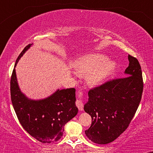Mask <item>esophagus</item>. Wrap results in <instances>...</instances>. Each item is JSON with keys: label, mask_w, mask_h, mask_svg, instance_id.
<instances>
[{"label": "esophagus", "mask_w": 153, "mask_h": 153, "mask_svg": "<svg viewBox=\"0 0 153 153\" xmlns=\"http://www.w3.org/2000/svg\"><path fill=\"white\" fill-rule=\"evenodd\" d=\"M82 96H83V92L82 91H79L78 94V99L76 101V105L78 107V109L80 111H82L84 109V103L83 100H82Z\"/></svg>", "instance_id": "esophagus-1"}]
</instances>
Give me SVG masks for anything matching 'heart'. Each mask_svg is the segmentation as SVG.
Here are the masks:
<instances>
[{
	"label": "heart",
	"mask_w": 153,
	"mask_h": 153,
	"mask_svg": "<svg viewBox=\"0 0 153 153\" xmlns=\"http://www.w3.org/2000/svg\"><path fill=\"white\" fill-rule=\"evenodd\" d=\"M107 60L105 55L91 53L79 58L74 63L73 67L79 74L88 73V83L97 85L108 77L115 69V63Z\"/></svg>",
	"instance_id": "b5f03b06"
}]
</instances>
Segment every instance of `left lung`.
<instances>
[{"label":"left lung","instance_id":"8db88e82","mask_svg":"<svg viewBox=\"0 0 153 153\" xmlns=\"http://www.w3.org/2000/svg\"><path fill=\"white\" fill-rule=\"evenodd\" d=\"M127 76L114 79L94 87L88 92L89 101L84 109L91 117L85 134L90 140L108 144L123 133L130 125L141 101L143 79L141 66L129 54Z\"/></svg>","mask_w":153,"mask_h":153}]
</instances>
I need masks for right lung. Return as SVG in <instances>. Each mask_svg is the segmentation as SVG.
<instances>
[{
	"instance_id": "right-lung-1",
	"label": "right lung",
	"mask_w": 153,
	"mask_h": 153,
	"mask_svg": "<svg viewBox=\"0 0 153 153\" xmlns=\"http://www.w3.org/2000/svg\"><path fill=\"white\" fill-rule=\"evenodd\" d=\"M30 45H27L16 59L15 66ZM10 97L19 123L30 135L42 143L58 141L64 131V125L76 115L74 88L57 90L49 97L30 100L21 93L16 70L10 78Z\"/></svg>"
}]
</instances>
